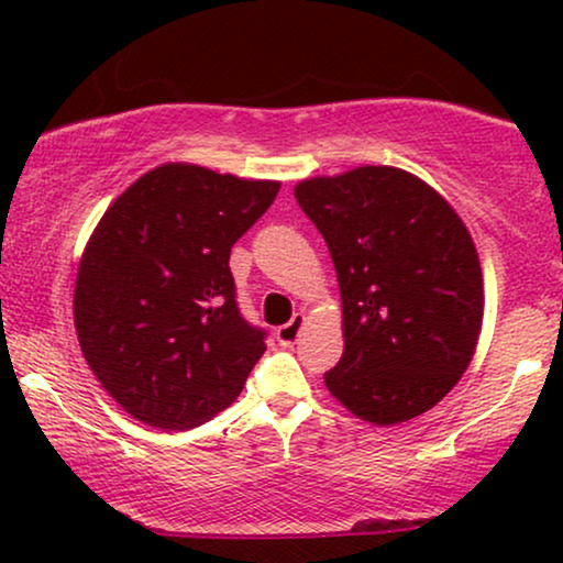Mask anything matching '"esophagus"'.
Returning <instances> with one entry per match:
<instances>
[{"mask_svg":"<svg viewBox=\"0 0 563 563\" xmlns=\"http://www.w3.org/2000/svg\"><path fill=\"white\" fill-rule=\"evenodd\" d=\"M305 328V314L297 312L295 318H291L287 325H282L279 330H276V341H279L282 345H295L299 333H302Z\"/></svg>","mask_w":563,"mask_h":563,"instance_id":"esophagus-1","label":"esophagus"}]
</instances>
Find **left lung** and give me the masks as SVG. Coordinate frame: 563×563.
<instances>
[{"mask_svg":"<svg viewBox=\"0 0 563 563\" xmlns=\"http://www.w3.org/2000/svg\"><path fill=\"white\" fill-rule=\"evenodd\" d=\"M343 299V356L325 372L338 402L376 426L418 418L466 372L484 314L474 241L418 176L361 166L299 181Z\"/></svg>","mask_w":563,"mask_h":563,"instance_id":"left-lung-1","label":"left lung"}]
</instances>
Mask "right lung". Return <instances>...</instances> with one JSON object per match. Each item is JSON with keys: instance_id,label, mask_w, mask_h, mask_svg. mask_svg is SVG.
Here are the masks:
<instances>
[{"instance_id": "obj_1", "label": "right lung", "mask_w": 563, "mask_h": 563, "mask_svg": "<svg viewBox=\"0 0 563 563\" xmlns=\"http://www.w3.org/2000/svg\"><path fill=\"white\" fill-rule=\"evenodd\" d=\"M279 181L164 164L114 199L84 249L74 291L81 353L135 420L197 428L241 395L266 351L235 299L230 249Z\"/></svg>"}]
</instances>
